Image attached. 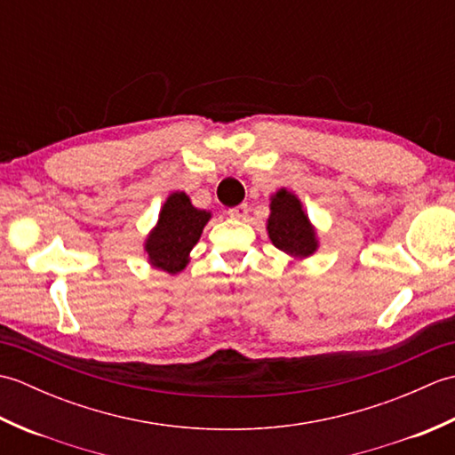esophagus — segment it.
Instances as JSON below:
<instances>
[{
	"label": "esophagus",
	"instance_id": "obj_1",
	"mask_svg": "<svg viewBox=\"0 0 455 455\" xmlns=\"http://www.w3.org/2000/svg\"><path fill=\"white\" fill-rule=\"evenodd\" d=\"M228 215L233 217V219H246V215H248V205H246V203H240V205H236V207H233V209H228Z\"/></svg>",
	"mask_w": 455,
	"mask_h": 455
}]
</instances>
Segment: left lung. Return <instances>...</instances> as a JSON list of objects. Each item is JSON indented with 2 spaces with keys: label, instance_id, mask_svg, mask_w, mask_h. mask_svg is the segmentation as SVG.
<instances>
[{
  "label": "left lung",
  "instance_id": "obj_1",
  "mask_svg": "<svg viewBox=\"0 0 455 455\" xmlns=\"http://www.w3.org/2000/svg\"><path fill=\"white\" fill-rule=\"evenodd\" d=\"M267 235L274 246L291 258L303 259L316 252L318 240L315 227L303 211L301 201L295 193L279 189L269 203Z\"/></svg>",
  "mask_w": 455,
  "mask_h": 455
}]
</instances>
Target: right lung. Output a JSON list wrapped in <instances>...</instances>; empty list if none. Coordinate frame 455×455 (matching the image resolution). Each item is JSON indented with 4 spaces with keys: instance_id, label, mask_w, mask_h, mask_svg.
<instances>
[{
    "instance_id": "1",
    "label": "right lung",
    "mask_w": 455,
    "mask_h": 455,
    "mask_svg": "<svg viewBox=\"0 0 455 455\" xmlns=\"http://www.w3.org/2000/svg\"><path fill=\"white\" fill-rule=\"evenodd\" d=\"M209 219L211 212L193 207L186 193H172L162 205L156 227L144 243L148 262L172 275L181 272Z\"/></svg>"
}]
</instances>
